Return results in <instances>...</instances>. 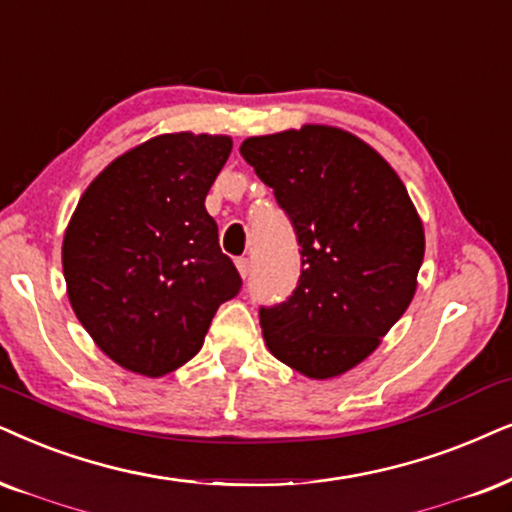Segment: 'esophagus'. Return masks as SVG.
<instances>
[{
	"label": "esophagus",
	"instance_id": "1",
	"mask_svg": "<svg viewBox=\"0 0 512 512\" xmlns=\"http://www.w3.org/2000/svg\"><path fill=\"white\" fill-rule=\"evenodd\" d=\"M236 267H238V271H241L243 278H248V274H250V260H248V257H238Z\"/></svg>",
	"mask_w": 512,
	"mask_h": 512
}]
</instances>
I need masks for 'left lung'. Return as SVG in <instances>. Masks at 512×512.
<instances>
[{
    "mask_svg": "<svg viewBox=\"0 0 512 512\" xmlns=\"http://www.w3.org/2000/svg\"><path fill=\"white\" fill-rule=\"evenodd\" d=\"M245 163L293 224L302 271L286 302L260 307L278 361L314 380L361 364L416 293L425 234L387 160L338 127L250 137Z\"/></svg>",
    "mask_w": 512,
    "mask_h": 512,
    "instance_id": "obj_1",
    "label": "left lung"
}]
</instances>
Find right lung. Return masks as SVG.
<instances>
[{
  "label": "right lung",
  "mask_w": 512,
  "mask_h": 512,
  "mask_svg": "<svg viewBox=\"0 0 512 512\" xmlns=\"http://www.w3.org/2000/svg\"><path fill=\"white\" fill-rule=\"evenodd\" d=\"M229 137L160 134L96 177L63 236L68 300L103 354L160 378L203 347L219 304L241 290L205 196Z\"/></svg>",
  "instance_id": "right-lung-1"
}]
</instances>
